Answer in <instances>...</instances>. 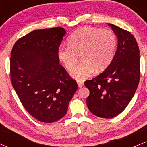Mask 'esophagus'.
<instances>
[{"mask_svg":"<svg viewBox=\"0 0 147 147\" xmlns=\"http://www.w3.org/2000/svg\"><path fill=\"white\" fill-rule=\"evenodd\" d=\"M77 84H78L79 88H82V87L84 86V83H83V82H77Z\"/></svg>","mask_w":147,"mask_h":147,"instance_id":"1","label":"esophagus"}]
</instances>
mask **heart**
<instances>
[{"label": "heart", "mask_w": 147, "mask_h": 147, "mask_svg": "<svg viewBox=\"0 0 147 147\" xmlns=\"http://www.w3.org/2000/svg\"><path fill=\"white\" fill-rule=\"evenodd\" d=\"M117 45L115 34L110 30L84 27L77 30L61 45L57 57L66 70H72L80 57L81 63L71 73L73 79L82 82L96 72L104 71L112 62Z\"/></svg>", "instance_id": "obj_1"}]
</instances>
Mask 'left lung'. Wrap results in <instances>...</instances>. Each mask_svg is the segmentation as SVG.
Listing matches in <instances>:
<instances>
[{
  "mask_svg": "<svg viewBox=\"0 0 147 147\" xmlns=\"http://www.w3.org/2000/svg\"><path fill=\"white\" fill-rule=\"evenodd\" d=\"M117 38V48L112 62L102 73L84 82L90 90L88 108L99 117L112 118L125 109L139 84L140 50L129 32L107 23Z\"/></svg>",
  "mask_w": 147,
  "mask_h": 147,
  "instance_id": "1",
  "label": "left lung"
}]
</instances>
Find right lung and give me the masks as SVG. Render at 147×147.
<instances>
[{
    "instance_id": "1",
    "label": "right lung",
    "mask_w": 147,
    "mask_h": 147,
    "mask_svg": "<svg viewBox=\"0 0 147 147\" xmlns=\"http://www.w3.org/2000/svg\"><path fill=\"white\" fill-rule=\"evenodd\" d=\"M65 34L59 27L34 30L18 39L11 50V84L26 111L42 122L63 117L78 88L57 57Z\"/></svg>"
}]
</instances>
